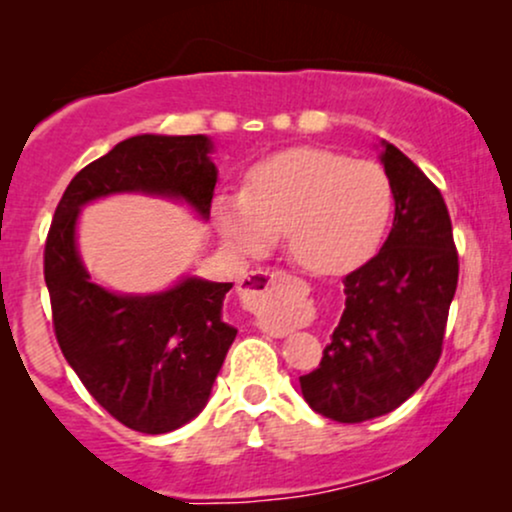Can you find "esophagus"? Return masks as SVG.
<instances>
[{
  "label": "esophagus",
  "mask_w": 512,
  "mask_h": 512,
  "mask_svg": "<svg viewBox=\"0 0 512 512\" xmlns=\"http://www.w3.org/2000/svg\"><path fill=\"white\" fill-rule=\"evenodd\" d=\"M305 293V286L301 281H296L293 276L286 272H269V269H260V272H250L240 281L238 293L245 298V303L250 305L252 310H267L272 308L286 296V293ZM264 332L272 334V337H284V327L269 325V322H262Z\"/></svg>",
  "instance_id": "esophagus-1"
}]
</instances>
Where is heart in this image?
<instances>
[{
    "instance_id": "1",
    "label": "heart",
    "mask_w": 512,
    "mask_h": 512,
    "mask_svg": "<svg viewBox=\"0 0 512 512\" xmlns=\"http://www.w3.org/2000/svg\"><path fill=\"white\" fill-rule=\"evenodd\" d=\"M392 182L375 161L327 149H289L252 168L248 192H223L216 223L243 250L289 238L291 257L313 274L361 267L392 219Z\"/></svg>"
}]
</instances>
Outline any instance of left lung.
Returning a JSON list of instances; mask_svg holds the SVG:
<instances>
[{
  "mask_svg": "<svg viewBox=\"0 0 512 512\" xmlns=\"http://www.w3.org/2000/svg\"><path fill=\"white\" fill-rule=\"evenodd\" d=\"M395 221L373 260L344 279V313L320 366L301 375L310 409L339 424L390 414L426 383L457 289L443 195L395 144L380 142Z\"/></svg>",
  "mask_w": 512,
  "mask_h": 512,
  "instance_id": "left-lung-1",
  "label": "left lung"
}]
</instances>
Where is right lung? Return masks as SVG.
<instances>
[{"label":"right lung","mask_w":512,"mask_h":512,"mask_svg":"<svg viewBox=\"0 0 512 512\" xmlns=\"http://www.w3.org/2000/svg\"><path fill=\"white\" fill-rule=\"evenodd\" d=\"M207 134H137L74 175L45 243L57 342L101 407L139 433H170L207 407L238 330L221 317L231 284L180 276L154 293L98 284L76 243L81 209L113 195L185 204L209 221L219 168Z\"/></svg>","instance_id":"1"}]
</instances>
